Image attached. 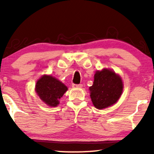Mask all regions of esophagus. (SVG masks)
Here are the masks:
<instances>
[{
    "instance_id": "34e87169",
    "label": "esophagus",
    "mask_w": 154,
    "mask_h": 154,
    "mask_svg": "<svg viewBox=\"0 0 154 154\" xmlns=\"http://www.w3.org/2000/svg\"><path fill=\"white\" fill-rule=\"evenodd\" d=\"M72 88H82V84H79V85L72 84Z\"/></svg>"
}]
</instances>
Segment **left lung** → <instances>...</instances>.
<instances>
[{"instance_id":"8db88e82","label":"left lung","mask_w":154,"mask_h":154,"mask_svg":"<svg viewBox=\"0 0 154 154\" xmlns=\"http://www.w3.org/2000/svg\"><path fill=\"white\" fill-rule=\"evenodd\" d=\"M89 90L94 106L103 109L117 102L122 93L123 82L114 71L103 69L95 72L93 85Z\"/></svg>"}]
</instances>
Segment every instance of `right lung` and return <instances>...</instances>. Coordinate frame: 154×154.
<instances>
[{
    "label": "right lung",
    "mask_w": 154,
    "mask_h": 154,
    "mask_svg": "<svg viewBox=\"0 0 154 154\" xmlns=\"http://www.w3.org/2000/svg\"><path fill=\"white\" fill-rule=\"evenodd\" d=\"M67 90L64 84L51 75L42 76L35 85V91L40 99L51 107L59 105V99Z\"/></svg>",
    "instance_id": "obj_1"
}]
</instances>
